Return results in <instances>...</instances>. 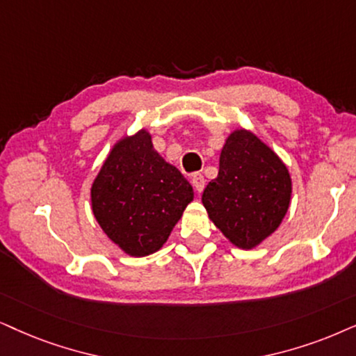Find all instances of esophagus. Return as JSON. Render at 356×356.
<instances>
[{"label":"esophagus","instance_id":"obj_1","mask_svg":"<svg viewBox=\"0 0 356 356\" xmlns=\"http://www.w3.org/2000/svg\"><path fill=\"white\" fill-rule=\"evenodd\" d=\"M191 182H192V186H193V188H195L197 192H202L204 191V187H205V179H204V175H202L200 172H195V174H192L191 175Z\"/></svg>","mask_w":356,"mask_h":356}]
</instances>
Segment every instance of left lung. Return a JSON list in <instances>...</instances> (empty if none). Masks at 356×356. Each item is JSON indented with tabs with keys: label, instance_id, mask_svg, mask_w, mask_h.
<instances>
[{
	"label": "left lung",
	"instance_id": "obj_1",
	"mask_svg": "<svg viewBox=\"0 0 356 356\" xmlns=\"http://www.w3.org/2000/svg\"><path fill=\"white\" fill-rule=\"evenodd\" d=\"M291 174L253 131L236 128L225 139L218 175L202 193L209 218L240 250H253L277 230L291 204Z\"/></svg>",
	"mask_w": 356,
	"mask_h": 356
}]
</instances>
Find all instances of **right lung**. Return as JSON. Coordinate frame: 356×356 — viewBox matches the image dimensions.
Wrapping results in <instances>:
<instances>
[{"label": "right lung", "mask_w": 356, "mask_h": 356, "mask_svg": "<svg viewBox=\"0 0 356 356\" xmlns=\"http://www.w3.org/2000/svg\"><path fill=\"white\" fill-rule=\"evenodd\" d=\"M90 200L103 233L124 254L143 258L165 245L193 188L143 128L115 143L93 179Z\"/></svg>", "instance_id": "add662e5"}]
</instances>
